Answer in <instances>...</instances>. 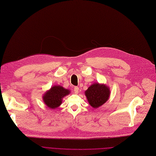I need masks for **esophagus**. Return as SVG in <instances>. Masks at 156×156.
Segmentation results:
<instances>
[{"instance_id": "34e87169", "label": "esophagus", "mask_w": 156, "mask_h": 156, "mask_svg": "<svg viewBox=\"0 0 156 156\" xmlns=\"http://www.w3.org/2000/svg\"><path fill=\"white\" fill-rule=\"evenodd\" d=\"M74 92L75 94H78L79 93V88L77 87H75L74 88Z\"/></svg>"}]
</instances>
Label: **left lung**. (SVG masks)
I'll use <instances>...</instances> for the list:
<instances>
[{"instance_id": "obj_1", "label": "left lung", "mask_w": 156, "mask_h": 156, "mask_svg": "<svg viewBox=\"0 0 156 156\" xmlns=\"http://www.w3.org/2000/svg\"><path fill=\"white\" fill-rule=\"evenodd\" d=\"M110 89L104 83H94L84 91L88 102L93 108L103 105L110 97Z\"/></svg>"}]
</instances>
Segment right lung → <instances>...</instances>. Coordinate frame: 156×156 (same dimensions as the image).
Segmentation results:
<instances>
[{"label":"right lung","instance_id":"1","mask_svg":"<svg viewBox=\"0 0 156 156\" xmlns=\"http://www.w3.org/2000/svg\"><path fill=\"white\" fill-rule=\"evenodd\" d=\"M70 93V90L60 85H54L44 93L43 101L50 109H56L62 103L63 98Z\"/></svg>","mask_w":156,"mask_h":156}]
</instances>
